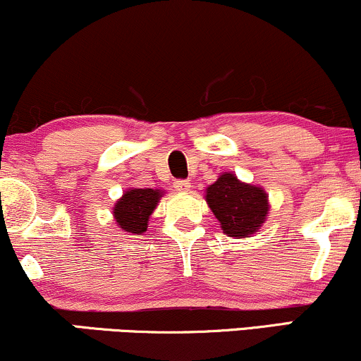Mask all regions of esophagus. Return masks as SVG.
<instances>
[{"label":"esophagus","instance_id":"esophagus-1","mask_svg":"<svg viewBox=\"0 0 361 361\" xmlns=\"http://www.w3.org/2000/svg\"><path fill=\"white\" fill-rule=\"evenodd\" d=\"M173 186H175L176 192H180V193H186L192 190V183H190L188 180H178V181H175V185Z\"/></svg>","mask_w":361,"mask_h":361}]
</instances>
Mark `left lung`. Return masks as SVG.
Instances as JSON below:
<instances>
[{"mask_svg": "<svg viewBox=\"0 0 361 361\" xmlns=\"http://www.w3.org/2000/svg\"><path fill=\"white\" fill-rule=\"evenodd\" d=\"M205 202L221 222L224 234L234 239L258 233L270 214L268 193L261 186L244 183L231 171L221 173L207 186Z\"/></svg>", "mask_w": 361, "mask_h": 361, "instance_id": "1", "label": "left lung"}]
</instances>
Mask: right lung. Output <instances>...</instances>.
Masks as SVG:
<instances>
[{
    "label": "right lung",
    "mask_w": 361,
    "mask_h": 361,
    "mask_svg": "<svg viewBox=\"0 0 361 361\" xmlns=\"http://www.w3.org/2000/svg\"><path fill=\"white\" fill-rule=\"evenodd\" d=\"M164 190L161 188H128L115 202L111 214L120 231L142 235L147 231L149 217L156 210Z\"/></svg>",
    "instance_id": "right-lung-1"
}]
</instances>
